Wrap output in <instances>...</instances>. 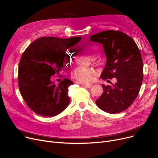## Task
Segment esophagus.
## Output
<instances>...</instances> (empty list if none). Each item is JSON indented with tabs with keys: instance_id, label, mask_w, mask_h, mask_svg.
<instances>
[{
	"instance_id": "1",
	"label": "esophagus",
	"mask_w": 158,
	"mask_h": 158,
	"mask_svg": "<svg viewBox=\"0 0 158 158\" xmlns=\"http://www.w3.org/2000/svg\"><path fill=\"white\" fill-rule=\"evenodd\" d=\"M79 84H81L84 87H87V88H90V87H91L93 85V84H91V83H89V84H80V83H79Z\"/></svg>"
}]
</instances>
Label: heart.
Segmentation results:
<instances>
[{
    "instance_id": "1",
    "label": "heart",
    "mask_w": 158,
    "mask_h": 158,
    "mask_svg": "<svg viewBox=\"0 0 158 158\" xmlns=\"http://www.w3.org/2000/svg\"><path fill=\"white\" fill-rule=\"evenodd\" d=\"M87 49L93 57L97 56L99 54V49L96 46H93V45L89 46L87 48ZM69 58L70 56H69L67 55V60H69ZM94 73L95 72L93 69H89L85 68V67H79L72 72L71 77L78 81H85L91 79Z\"/></svg>"
}]
</instances>
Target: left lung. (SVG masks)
Segmentation results:
<instances>
[{"mask_svg":"<svg viewBox=\"0 0 158 158\" xmlns=\"http://www.w3.org/2000/svg\"><path fill=\"white\" fill-rule=\"evenodd\" d=\"M103 45L107 62L102 73L104 80L116 78L112 86L102 85L103 93L96 106L110 114L128 109L137 98L143 78V64L134 40L119 31L108 30L90 36ZM109 81V80H107Z\"/></svg>","mask_w":158,"mask_h":158,"instance_id":"8db88e82","label":"left lung"}]
</instances>
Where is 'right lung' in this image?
<instances>
[{"label": "right lung", "instance_id": "right-lung-1", "mask_svg": "<svg viewBox=\"0 0 158 158\" xmlns=\"http://www.w3.org/2000/svg\"><path fill=\"white\" fill-rule=\"evenodd\" d=\"M80 40L81 37H42L24 51L19 65V88L26 105L35 113L54 116L68 106V87L73 82L65 78L56 85L51 77L62 71L67 49Z\"/></svg>", "mask_w": 158, "mask_h": 158}]
</instances>
